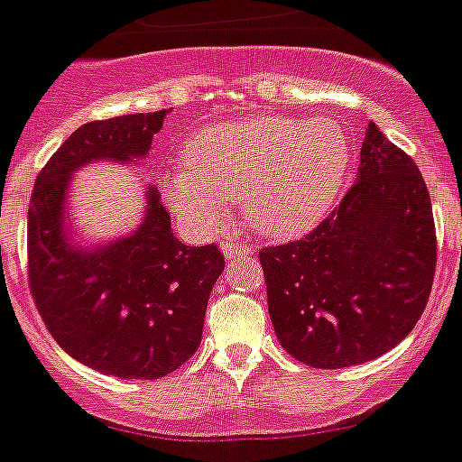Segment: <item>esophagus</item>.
<instances>
[{
  "label": "esophagus",
  "mask_w": 462,
  "mask_h": 462,
  "mask_svg": "<svg viewBox=\"0 0 462 462\" xmlns=\"http://www.w3.org/2000/svg\"><path fill=\"white\" fill-rule=\"evenodd\" d=\"M223 255L227 260H244V257H251L253 255V248L245 244H239V241H226L223 244Z\"/></svg>",
  "instance_id": "1"
}]
</instances>
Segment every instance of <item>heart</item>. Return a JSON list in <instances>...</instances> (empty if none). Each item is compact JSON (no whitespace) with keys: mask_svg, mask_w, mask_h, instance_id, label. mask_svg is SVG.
I'll return each mask as SVG.
<instances>
[{"mask_svg":"<svg viewBox=\"0 0 462 462\" xmlns=\"http://www.w3.org/2000/svg\"><path fill=\"white\" fill-rule=\"evenodd\" d=\"M187 163L163 175L168 205L184 223L214 232L227 207L241 202L253 230L290 239L335 207L351 143L330 118L260 116L202 129L189 143Z\"/></svg>","mask_w":462,"mask_h":462,"instance_id":"obj_1","label":"heart"}]
</instances>
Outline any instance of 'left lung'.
<instances>
[{
    "mask_svg": "<svg viewBox=\"0 0 462 462\" xmlns=\"http://www.w3.org/2000/svg\"><path fill=\"white\" fill-rule=\"evenodd\" d=\"M420 168L369 123L356 184L303 239L260 251L278 342L314 369L383 356L420 321L435 262Z\"/></svg>",
    "mask_w": 462,
    "mask_h": 462,
    "instance_id": "8db88e82",
    "label": "left lung"
}]
</instances>
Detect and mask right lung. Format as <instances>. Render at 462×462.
<instances>
[{
  "label": "right lung",
  "mask_w": 462,
  "mask_h": 462,
  "mask_svg": "<svg viewBox=\"0 0 462 462\" xmlns=\"http://www.w3.org/2000/svg\"><path fill=\"white\" fill-rule=\"evenodd\" d=\"M168 111L93 120L63 141L33 184L27 218L29 290L59 346L90 369L154 381L198 351L207 300L226 269L217 244H182L148 187L145 218L102 248L68 236L72 172L90 162L143 159Z\"/></svg>",
  "instance_id": "right-lung-1"
}]
</instances>
